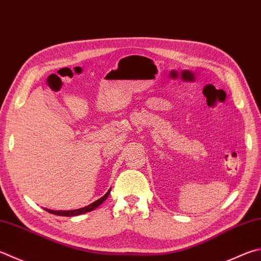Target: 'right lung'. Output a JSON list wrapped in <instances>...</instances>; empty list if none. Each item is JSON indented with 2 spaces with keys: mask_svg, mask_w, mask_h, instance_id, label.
<instances>
[{
  "mask_svg": "<svg viewBox=\"0 0 261 261\" xmlns=\"http://www.w3.org/2000/svg\"><path fill=\"white\" fill-rule=\"evenodd\" d=\"M110 193H111V189H110V191H108L102 197L99 198V200L94 201L93 203H91V204H89V205H87V206L81 207V209L67 210V211H57V210H50V209H44V210L50 212V213H54V215H57V216H65V217H73V216L83 215V213H87V212H90V211H92V210H94V209H97V207H98L99 205L102 204V203L106 201V198L108 197V195H110Z\"/></svg>",
  "mask_w": 261,
  "mask_h": 261,
  "instance_id": "obj_1",
  "label": "right lung"
}]
</instances>
